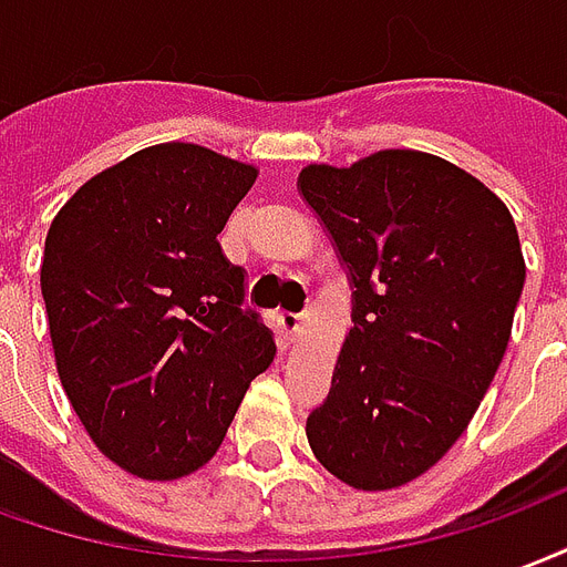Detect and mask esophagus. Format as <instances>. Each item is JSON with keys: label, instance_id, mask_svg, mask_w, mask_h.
<instances>
[{"label": "esophagus", "instance_id": "obj_1", "mask_svg": "<svg viewBox=\"0 0 567 567\" xmlns=\"http://www.w3.org/2000/svg\"><path fill=\"white\" fill-rule=\"evenodd\" d=\"M300 312H282V316H279V324H282V330L285 333H288V337H295L297 333V327H300Z\"/></svg>", "mask_w": 567, "mask_h": 567}]
</instances>
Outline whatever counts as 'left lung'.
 <instances>
[{
    "label": "left lung",
    "mask_w": 567,
    "mask_h": 567,
    "mask_svg": "<svg viewBox=\"0 0 567 567\" xmlns=\"http://www.w3.org/2000/svg\"><path fill=\"white\" fill-rule=\"evenodd\" d=\"M300 192L354 282V327L306 439L330 475L390 489L442 460L505 358L526 282L517 225L439 155L309 165Z\"/></svg>",
    "instance_id": "1"
}]
</instances>
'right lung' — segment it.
<instances>
[{
	"instance_id": "add662e5",
	"label": "right lung",
	"mask_w": 567,
	"mask_h": 567,
	"mask_svg": "<svg viewBox=\"0 0 567 567\" xmlns=\"http://www.w3.org/2000/svg\"><path fill=\"white\" fill-rule=\"evenodd\" d=\"M255 167L158 144L83 183L44 243L41 295L62 388L107 460L171 481L219 451L276 342L221 251Z\"/></svg>"
}]
</instances>
